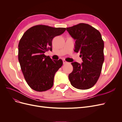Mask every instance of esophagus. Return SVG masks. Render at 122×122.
I'll list each match as a JSON object with an SVG mask.
<instances>
[{
	"label": "esophagus",
	"mask_w": 122,
	"mask_h": 122,
	"mask_svg": "<svg viewBox=\"0 0 122 122\" xmlns=\"http://www.w3.org/2000/svg\"><path fill=\"white\" fill-rule=\"evenodd\" d=\"M62 61H63V64H67V63H68V62H67V61H66L65 60H62Z\"/></svg>",
	"instance_id": "obj_1"
}]
</instances>
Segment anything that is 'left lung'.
I'll return each instance as SVG.
<instances>
[{"label": "left lung", "instance_id": "left-lung-1", "mask_svg": "<svg viewBox=\"0 0 122 122\" xmlns=\"http://www.w3.org/2000/svg\"><path fill=\"white\" fill-rule=\"evenodd\" d=\"M75 40V52H79L82 62H72L73 70L69 75L72 86L77 89L87 90L98 81L104 61V42L100 32L87 24L80 23L67 28Z\"/></svg>", "mask_w": 122, "mask_h": 122}]
</instances>
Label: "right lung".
<instances>
[{
    "mask_svg": "<svg viewBox=\"0 0 122 122\" xmlns=\"http://www.w3.org/2000/svg\"><path fill=\"white\" fill-rule=\"evenodd\" d=\"M66 29L36 25L22 36L18 45V60L26 81L32 90L43 92L52 87L54 75L62 66V61H53L44 53L52 51V39Z\"/></svg>",
    "mask_w": 122,
    "mask_h": 122,
    "instance_id": "obj_1",
    "label": "right lung"
}]
</instances>
